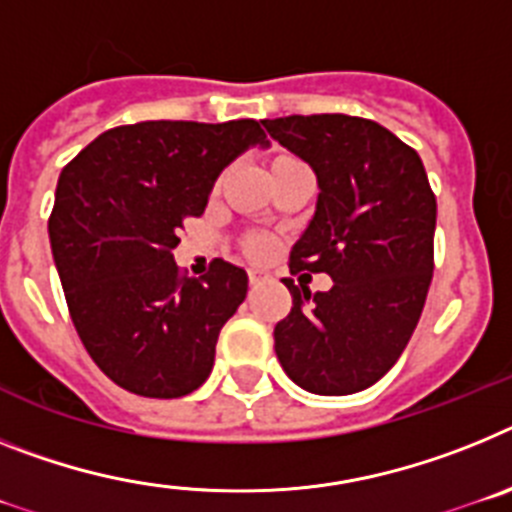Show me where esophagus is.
<instances>
[{
	"instance_id": "1",
	"label": "esophagus",
	"mask_w": 512,
	"mask_h": 512,
	"mask_svg": "<svg viewBox=\"0 0 512 512\" xmlns=\"http://www.w3.org/2000/svg\"><path fill=\"white\" fill-rule=\"evenodd\" d=\"M265 281H268L265 275L257 273V270H252V273H250V288H252V291H255V288H260Z\"/></svg>"
}]
</instances>
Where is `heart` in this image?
<instances>
[{
    "instance_id": "1",
    "label": "heart",
    "mask_w": 512,
    "mask_h": 512,
    "mask_svg": "<svg viewBox=\"0 0 512 512\" xmlns=\"http://www.w3.org/2000/svg\"><path fill=\"white\" fill-rule=\"evenodd\" d=\"M293 162H299L296 157H291V154H275L273 159H270L268 164V170L275 172V170H281V167H286V164H293ZM242 250L244 255L250 257V260H268L270 255H273L275 250V239L268 237V234H247V237L242 239Z\"/></svg>"
}]
</instances>
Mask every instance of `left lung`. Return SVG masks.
Listing matches in <instances>:
<instances>
[{"mask_svg": "<svg viewBox=\"0 0 512 512\" xmlns=\"http://www.w3.org/2000/svg\"><path fill=\"white\" fill-rule=\"evenodd\" d=\"M262 126L319 185L291 273L332 278L314 296L283 278L293 304L275 324V355L311 394H355L397 363L415 332L433 278L435 195L417 151L379 123L324 113Z\"/></svg>", "mask_w": 512, "mask_h": 512, "instance_id": "left-lung-1", "label": "left lung"}]
</instances>
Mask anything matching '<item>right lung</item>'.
Wrapping results in <instances>:
<instances>
[{
	"label": "right lung",
	"instance_id": "right-lung-1",
	"mask_svg": "<svg viewBox=\"0 0 512 512\" xmlns=\"http://www.w3.org/2000/svg\"><path fill=\"white\" fill-rule=\"evenodd\" d=\"M252 146L270 141L250 118L144 121L105 131L61 172L48 237L71 322L100 371L139 397L198 389L247 296L242 268L213 260L203 278H182L172 250Z\"/></svg>",
	"mask_w": 512,
	"mask_h": 512
}]
</instances>
